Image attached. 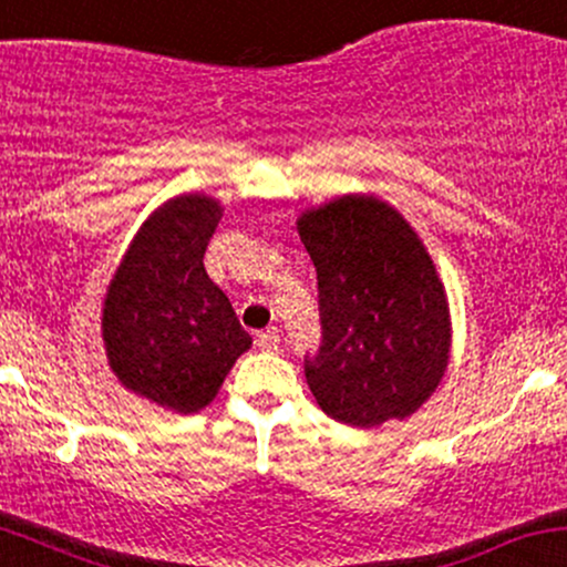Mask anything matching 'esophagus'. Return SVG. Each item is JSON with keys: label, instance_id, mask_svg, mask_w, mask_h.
Returning a JSON list of instances; mask_svg holds the SVG:
<instances>
[{"label": "esophagus", "instance_id": "34e87169", "mask_svg": "<svg viewBox=\"0 0 567 567\" xmlns=\"http://www.w3.org/2000/svg\"><path fill=\"white\" fill-rule=\"evenodd\" d=\"M278 346H281V337H278V329L276 327L265 329V332L257 334V348H259V351L272 353V351H278Z\"/></svg>", "mask_w": 567, "mask_h": 567}]
</instances>
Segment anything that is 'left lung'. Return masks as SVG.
Instances as JSON below:
<instances>
[{
    "label": "left lung",
    "instance_id": "obj_1",
    "mask_svg": "<svg viewBox=\"0 0 567 567\" xmlns=\"http://www.w3.org/2000/svg\"><path fill=\"white\" fill-rule=\"evenodd\" d=\"M297 230L316 265L323 342L305 364L318 406L337 423L404 421L442 383L453 321L421 235L378 195L308 208Z\"/></svg>",
    "mask_w": 567,
    "mask_h": 567
}]
</instances>
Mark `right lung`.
I'll return each mask as SVG.
<instances>
[{
    "label": "right lung",
    "mask_w": 567,
    "mask_h": 567,
    "mask_svg": "<svg viewBox=\"0 0 567 567\" xmlns=\"http://www.w3.org/2000/svg\"><path fill=\"white\" fill-rule=\"evenodd\" d=\"M221 203L184 193L155 208L120 259L101 308L112 374L146 402L193 415L214 402L251 334L203 267Z\"/></svg>",
    "instance_id": "right-lung-1"
}]
</instances>
